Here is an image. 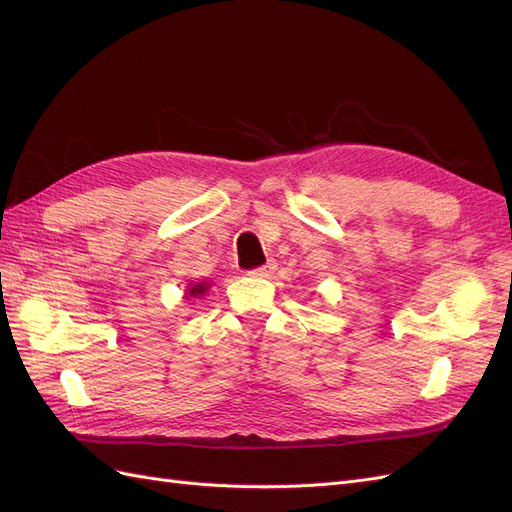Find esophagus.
I'll return each mask as SVG.
<instances>
[{
	"label": "esophagus",
	"instance_id": "obj_1",
	"mask_svg": "<svg viewBox=\"0 0 512 512\" xmlns=\"http://www.w3.org/2000/svg\"><path fill=\"white\" fill-rule=\"evenodd\" d=\"M275 269H277L275 260H269L267 265H262V267H258V269H254V271H250V275H252V277H271Z\"/></svg>",
	"mask_w": 512,
	"mask_h": 512
}]
</instances>
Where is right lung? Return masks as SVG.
Instances as JSON below:
<instances>
[{
	"mask_svg": "<svg viewBox=\"0 0 512 512\" xmlns=\"http://www.w3.org/2000/svg\"><path fill=\"white\" fill-rule=\"evenodd\" d=\"M209 286H211V284H207V282H196V284H190V286H188V292H185V297H188V299H198V297H203V294L209 290Z\"/></svg>",
	"mask_w": 512,
	"mask_h": 512,
	"instance_id": "add662e5",
	"label": "right lung"
}]
</instances>
